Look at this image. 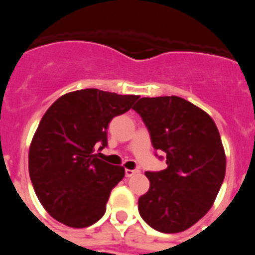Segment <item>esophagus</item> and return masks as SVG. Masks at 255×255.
Segmentation results:
<instances>
[{"mask_svg": "<svg viewBox=\"0 0 255 255\" xmlns=\"http://www.w3.org/2000/svg\"><path fill=\"white\" fill-rule=\"evenodd\" d=\"M138 172H139L138 170H125V176L131 177L132 175H135V173H138Z\"/></svg>", "mask_w": 255, "mask_h": 255, "instance_id": "1", "label": "esophagus"}]
</instances>
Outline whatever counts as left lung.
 <instances>
[{"mask_svg":"<svg viewBox=\"0 0 255 255\" xmlns=\"http://www.w3.org/2000/svg\"><path fill=\"white\" fill-rule=\"evenodd\" d=\"M143 119L153 148L166 153V170L145 172L149 190L138 209L159 233L185 231L215 203L226 172V155L215 121L176 96L140 98L132 107Z\"/></svg>","mask_w":255,"mask_h":255,"instance_id":"8db88e82","label":"left lung"}]
</instances>
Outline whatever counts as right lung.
I'll return each mask as SVG.
<instances>
[{
    "mask_svg": "<svg viewBox=\"0 0 255 255\" xmlns=\"http://www.w3.org/2000/svg\"><path fill=\"white\" fill-rule=\"evenodd\" d=\"M139 96L82 89L60 97L47 110L29 148V175L35 194L49 216L83 229L106 212L111 190L125 168L97 158L107 147V129Z\"/></svg>",
    "mask_w": 255,
    "mask_h": 255,
    "instance_id": "add662e5",
    "label": "right lung"
}]
</instances>
